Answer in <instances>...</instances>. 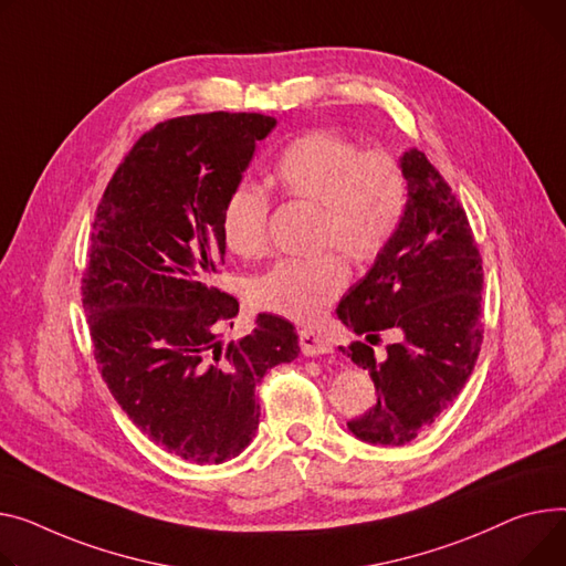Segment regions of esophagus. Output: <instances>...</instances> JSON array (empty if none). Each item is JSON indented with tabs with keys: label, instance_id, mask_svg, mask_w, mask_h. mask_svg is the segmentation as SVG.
<instances>
[{
	"label": "esophagus",
	"instance_id": "esophagus-1",
	"mask_svg": "<svg viewBox=\"0 0 566 566\" xmlns=\"http://www.w3.org/2000/svg\"><path fill=\"white\" fill-rule=\"evenodd\" d=\"M300 348H303V355H307V357H321V355H329L334 350L325 336H321L312 329L300 332Z\"/></svg>",
	"mask_w": 566,
	"mask_h": 566
}]
</instances>
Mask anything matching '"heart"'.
I'll use <instances>...</instances> for the list:
<instances>
[{"instance_id": "obj_1", "label": "heart", "mask_w": 566, "mask_h": 566, "mask_svg": "<svg viewBox=\"0 0 566 566\" xmlns=\"http://www.w3.org/2000/svg\"><path fill=\"white\" fill-rule=\"evenodd\" d=\"M284 193L316 202L318 243L344 248L355 261L378 259L394 241L407 209V177L385 149H364L336 132L316 129L291 140L273 164ZM222 237L245 259L269 248V198L241 181L222 207ZM350 271L342 252L282 259L252 282L254 307L295 323H314L344 293Z\"/></svg>"}]
</instances>
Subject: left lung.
I'll return each mask as SVG.
<instances>
[{"instance_id": "1", "label": "left lung", "mask_w": 566, "mask_h": 566, "mask_svg": "<svg viewBox=\"0 0 566 566\" xmlns=\"http://www.w3.org/2000/svg\"><path fill=\"white\" fill-rule=\"evenodd\" d=\"M407 209L389 248L348 289L336 316L366 342L342 348L368 370L378 402L348 430L375 446H402L458 398L482 346V259L467 213L446 179L411 147L400 157ZM401 338L385 354L377 334Z\"/></svg>"}]
</instances>
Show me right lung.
<instances>
[{
  "instance_id": "right-lung-1",
  "label": "right lung",
  "mask_w": 566,
  "mask_h": 566,
  "mask_svg": "<svg viewBox=\"0 0 566 566\" xmlns=\"http://www.w3.org/2000/svg\"><path fill=\"white\" fill-rule=\"evenodd\" d=\"M277 120L198 113L138 138L97 207L82 280L95 359L132 423L193 464L241 455L259 428L254 387L300 353L295 327L259 314L224 346L239 305L209 284L224 254L222 207Z\"/></svg>"
}]
</instances>
